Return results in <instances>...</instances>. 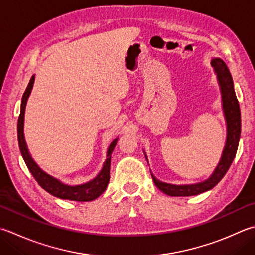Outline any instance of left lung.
I'll list each match as a JSON object with an SVG mask.
<instances>
[{
	"label": "left lung",
	"mask_w": 255,
	"mask_h": 255,
	"mask_svg": "<svg viewBox=\"0 0 255 255\" xmlns=\"http://www.w3.org/2000/svg\"><path fill=\"white\" fill-rule=\"evenodd\" d=\"M212 67L217 73L218 81L220 84L221 93H222V102L224 115H226L227 124H228V137L227 143L224 147L221 160L219 162L218 167L212 176L208 180L196 183V184H181V186H176V184L164 183L157 180L152 174L153 182L156 186L160 189L168 196L172 197H189L196 196V194L202 193L212 189L219 181L224 177V174L230 168L234 157L238 150L239 140H240L241 134V114L240 106H239L238 98L236 96V92L233 88V81L230 71L227 67L221 58H213L211 61Z\"/></svg>",
	"instance_id": "obj_1"
}]
</instances>
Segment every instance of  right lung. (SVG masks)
<instances>
[{
	"mask_svg": "<svg viewBox=\"0 0 255 255\" xmlns=\"http://www.w3.org/2000/svg\"><path fill=\"white\" fill-rule=\"evenodd\" d=\"M34 84V76L29 79V83L27 85L26 89L23 94L22 98V104H21V113H19L18 116V122H17V138H18V146L19 150L23 156V159L28 170L31 171L35 180L38 182L39 186H41L44 190H46L48 193L53 194L54 197L61 198V199H66V200H73V201H92L94 199L98 198L101 194L105 191L107 184L109 182V170H111V157L112 152L114 150L115 146L117 143V139L111 143V146L108 148L107 151V159L104 163V167L102 171L99 172L98 176L94 179V180L89 181L87 183L81 184V186H67V184H64L61 181H58L57 179L49 176V174L45 173L41 168H39L29 154L26 142H25L24 139V131H23V126H24V113H25V107H26V102L27 98L31 94V91L33 88Z\"/></svg>",
	"mask_w": 255,
	"mask_h": 255,
	"instance_id": "1",
	"label": "right lung"
}]
</instances>
